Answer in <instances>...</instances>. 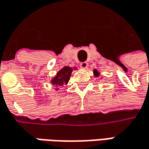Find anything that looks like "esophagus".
Here are the masks:
<instances>
[{
  "mask_svg": "<svg viewBox=\"0 0 149 149\" xmlns=\"http://www.w3.org/2000/svg\"><path fill=\"white\" fill-rule=\"evenodd\" d=\"M80 66H81V68H83V69H86L88 66V64L87 63V62H82L81 64H80Z\"/></svg>",
  "mask_w": 149,
  "mask_h": 149,
  "instance_id": "1",
  "label": "esophagus"
}]
</instances>
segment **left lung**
<instances>
[{
	"label": "left lung",
	"instance_id": "left-lung-1",
	"mask_svg": "<svg viewBox=\"0 0 149 149\" xmlns=\"http://www.w3.org/2000/svg\"><path fill=\"white\" fill-rule=\"evenodd\" d=\"M93 73H94V76L95 77H99L100 76V73H99V72L95 69V70H93Z\"/></svg>",
	"mask_w": 149,
	"mask_h": 149
}]
</instances>
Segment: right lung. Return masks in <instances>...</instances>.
Segmentation results:
<instances>
[{
    "label": "right lung",
    "mask_w": 149,
    "mask_h": 149,
    "mask_svg": "<svg viewBox=\"0 0 149 149\" xmlns=\"http://www.w3.org/2000/svg\"><path fill=\"white\" fill-rule=\"evenodd\" d=\"M73 69L76 68H72L70 66H64L61 70H60L57 72L56 77L51 79V83L55 86H61L63 84H67Z\"/></svg>",
    "instance_id": "add662e5"
}]
</instances>
